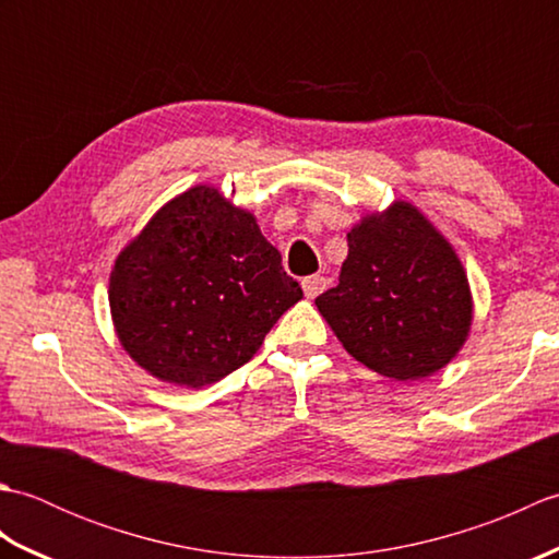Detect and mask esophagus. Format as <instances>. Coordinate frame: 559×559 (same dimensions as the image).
Wrapping results in <instances>:
<instances>
[{"label": "esophagus", "mask_w": 559, "mask_h": 559, "mask_svg": "<svg viewBox=\"0 0 559 559\" xmlns=\"http://www.w3.org/2000/svg\"><path fill=\"white\" fill-rule=\"evenodd\" d=\"M326 288V278L324 276H307L305 281H302V290H305V298L307 300H314L319 293H322Z\"/></svg>", "instance_id": "34e87169"}]
</instances>
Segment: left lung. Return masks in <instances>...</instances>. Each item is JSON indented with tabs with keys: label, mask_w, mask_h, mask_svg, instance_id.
<instances>
[{
	"label": "left lung",
	"mask_w": 559,
	"mask_h": 559,
	"mask_svg": "<svg viewBox=\"0 0 559 559\" xmlns=\"http://www.w3.org/2000/svg\"><path fill=\"white\" fill-rule=\"evenodd\" d=\"M314 305L355 360L396 382L447 367L473 324L471 283L454 245L403 199L353 225L338 286Z\"/></svg>",
	"instance_id": "1"
}]
</instances>
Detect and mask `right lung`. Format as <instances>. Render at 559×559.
<instances>
[{"mask_svg":"<svg viewBox=\"0 0 559 559\" xmlns=\"http://www.w3.org/2000/svg\"><path fill=\"white\" fill-rule=\"evenodd\" d=\"M302 298L252 211L194 185L163 204L110 271L115 334L141 370L201 389L254 358Z\"/></svg>","mask_w":559,"mask_h":559,"instance_id":"1","label":"right lung"}]
</instances>
